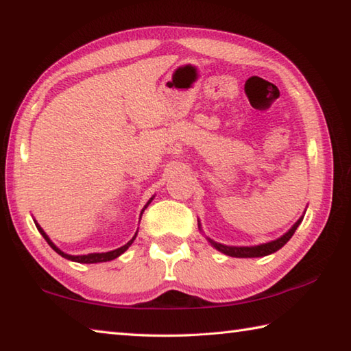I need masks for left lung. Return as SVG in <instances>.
<instances>
[{"label": "left lung", "mask_w": 351, "mask_h": 351, "mask_svg": "<svg viewBox=\"0 0 351 351\" xmlns=\"http://www.w3.org/2000/svg\"><path fill=\"white\" fill-rule=\"evenodd\" d=\"M304 219V215L299 218L295 224L291 226V228L289 232H285L281 238H278L275 241H270V242H265V244H259V245H250V247H234V245H226V244H221V242H216L213 239L207 238V241L210 242V245L215 247L216 250L227 254V256H232V258H263L267 256V254H271L278 252L279 248H282L289 239L293 237V233L296 232V228L299 227ZM197 227H199V230L202 232L201 228V222L197 221Z\"/></svg>", "instance_id": "left-lung-1"}]
</instances>
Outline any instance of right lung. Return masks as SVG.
<instances>
[{
  "mask_svg": "<svg viewBox=\"0 0 351 351\" xmlns=\"http://www.w3.org/2000/svg\"><path fill=\"white\" fill-rule=\"evenodd\" d=\"M154 197L155 196H152L150 199H149V202L145 204L144 206V208L141 210V215H139V221H141V216H143V213H144V210L147 208V206L149 204L154 201ZM35 226H36V228H38V232H40L41 234H43V238L47 241V244L53 248V250L58 253V254H61L62 258H66V259H69V261H73V263H80V264H97V263H107V261H112V259H117L118 256H121V254H123L127 248H129L132 244H133V241H135V238H136V234H138V230H136V233H135V237H133L129 242H127L125 245H123V247H119V248H117V250H110V252H106V253H88V254H78V256H75V254H67V253H64L62 250H60L58 247H56L52 241H50V238L47 237L46 234V232L43 230L41 228V226L38 224V222L35 221Z\"/></svg>",
  "mask_w": 351,
  "mask_h": 351,
  "instance_id": "right-lung-1",
  "label": "right lung"
}]
</instances>
